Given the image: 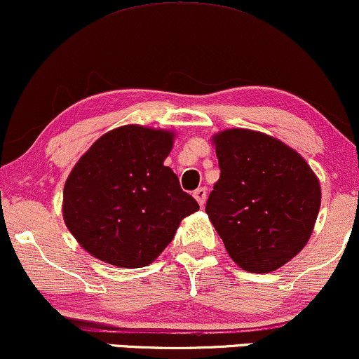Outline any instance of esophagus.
I'll list each match as a JSON object with an SVG mask.
<instances>
[{
	"label": "esophagus",
	"instance_id": "1",
	"mask_svg": "<svg viewBox=\"0 0 359 359\" xmlns=\"http://www.w3.org/2000/svg\"><path fill=\"white\" fill-rule=\"evenodd\" d=\"M193 196L196 198V201L200 203V206H203L206 203V189L205 188H198L193 191Z\"/></svg>",
	"mask_w": 359,
	"mask_h": 359
}]
</instances>
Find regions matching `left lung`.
Masks as SVG:
<instances>
[{"label": "left lung", "mask_w": 359, "mask_h": 359, "mask_svg": "<svg viewBox=\"0 0 359 359\" xmlns=\"http://www.w3.org/2000/svg\"><path fill=\"white\" fill-rule=\"evenodd\" d=\"M220 180L206 213L238 267L267 273L287 264L313 233L321 187L297 151L250 129L213 136Z\"/></svg>", "instance_id": "8db88e82"}]
</instances>
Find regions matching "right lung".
I'll use <instances>...</instances> for the list:
<instances>
[{"mask_svg": "<svg viewBox=\"0 0 359 359\" xmlns=\"http://www.w3.org/2000/svg\"><path fill=\"white\" fill-rule=\"evenodd\" d=\"M175 134L122 126L99 137L63 188V220L75 240L116 267H146L175 238L181 220L200 210L164 166Z\"/></svg>", "mask_w": 359, "mask_h": 359, "instance_id": "1", "label": "right lung"}]
</instances>
